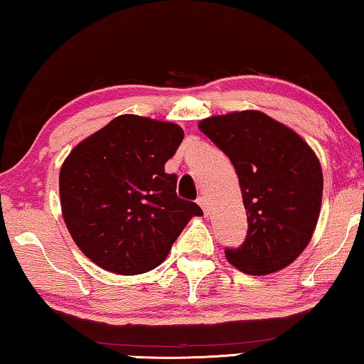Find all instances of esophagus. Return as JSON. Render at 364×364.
I'll return each instance as SVG.
<instances>
[{
	"instance_id": "1",
	"label": "esophagus",
	"mask_w": 364,
	"mask_h": 364,
	"mask_svg": "<svg viewBox=\"0 0 364 364\" xmlns=\"http://www.w3.org/2000/svg\"><path fill=\"white\" fill-rule=\"evenodd\" d=\"M197 203L202 207L203 213H205V215H208V202H207V197H203V196L198 197V198H197Z\"/></svg>"
}]
</instances>
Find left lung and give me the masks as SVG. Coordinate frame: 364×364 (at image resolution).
Returning a JSON list of instances; mask_svg holds the SVG:
<instances>
[{
    "mask_svg": "<svg viewBox=\"0 0 364 364\" xmlns=\"http://www.w3.org/2000/svg\"><path fill=\"white\" fill-rule=\"evenodd\" d=\"M198 129L230 159L247 210V238L227 248V260L248 275L288 267L310 243L320 217L323 172L316 154L260 111L207 117Z\"/></svg>",
    "mask_w": 364,
    "mask_h": 364,
    "instance_id": "obj_1",
    "label": "left lung"
}]
</instances>
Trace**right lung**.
I'll return each instance as SVG.
<instances>
[{
    "label": "right lung",
    "mask_w": 364,
    "mask_h": 364,
    "mask_svg": "<svg viewBox=\"0 0 364 364\" xmlns=\"http://www.w3.org/2000/svg\"><path fill=\"white\" fill-rule=\"evenodd\" d=\"M183 139L177 124L124 114L73 149L59 172L63 217L89 260L119 275L161 265L197 203L177 197L166 162Z\"/></svg>",
    "instance_id": "obj_1"
}]
</instances>
